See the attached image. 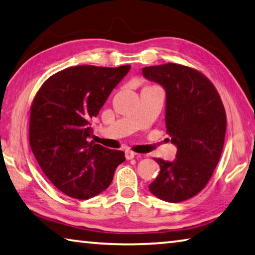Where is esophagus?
<instances>
[{
  "label": "esophagus",
  "instance_id": "1",
  "mask_svg": "<svg viewBox=\"0 0 255 255\" xmlns=\"http://www.w3.org/2000/svg\"><path fill=\"white\" fill-rule=\"evenodd\" d=\"M125 156H126L127 159H131L136 156V153L131 152V150H126V152H125Z\"/></svg>",
  "mask_w": 255,
  "mask_h": 255
}]
</instances>
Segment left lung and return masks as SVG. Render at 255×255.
<instances>
[{"label": "left lung", "mask_w": 255, "mask_h": 255, "mask_svg": "<svg viewBox=\"0 0 255 255\" xmlns=\"http://www.w3.org/2000/svg\"><path fill=\"white\" fill-rule=\"evenodd\" d=\"M141 71L165 90L166 131L178 148L174 161L154 158L161 170L148 189L161 200L184 201L206 187L217 166L225 140V109L200 72L173 63Z\"/></svg>", "instance_id": "8db88e82"}]
</instances>
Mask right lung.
<instances>
[{
	"mask_svg": "<svg viewBox=\"0 0 255 255\" xmlns=\"http://www.w3.org/2000/svg\"><path fill=\"white\" fill-rule=\"evenodd\" d=\"M129 70L68 67L50 76L34 97L30 147L47 178L68 197L85 200L105 191L126 159L123 150L90 141V123Z\"/></svg>",
	"mask_w": 255,
	"mask_h": 255,
	"instance_id": "1",
	"label": "right lung"
}]
</instances>
